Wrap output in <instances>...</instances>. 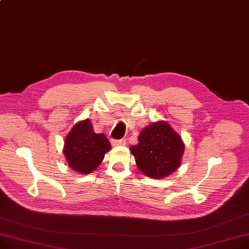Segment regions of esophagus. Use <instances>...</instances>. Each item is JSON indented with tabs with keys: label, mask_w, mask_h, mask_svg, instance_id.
<instances>
[{
	"label": "esophagus",
	"mask_w": 249,
	"mask_h": 249,
	"mask_svg": "<svg viewBox=\"0 0 249 249\" xmlns=\"http://www.w3.org/2000/svg\"><path fill=\"white\" fill-rule=\"evenodd\" d=\"M125 143H126V142H125L124 139H115V140H113V142H112V144H113L114 146L125 145Z\"/></svg>",
	"instance_id": "34e87169"
}]
</instances>
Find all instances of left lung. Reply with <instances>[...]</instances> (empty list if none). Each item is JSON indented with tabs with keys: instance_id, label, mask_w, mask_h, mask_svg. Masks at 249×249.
Returning a JSON list of instances; mask_svg holds the SVG:
<instances>
[{
	"instance_id": "obj_1",
	"label": "left lung",
	"mask_w": 249,
	"mask_h": 249,
	"mask_svg": "<svg viewBox=\"0 0 249 249\" xmlns=\"http://www.w3.org/2000/svg\"><path fill=\"white\" fill-rule=\"evenodd\" d=\"M181 136L166 121L142 129L138 143L130 147L140 172L150 178H165L181 165L184 153Z\"/></svg>"
}]
</instances>
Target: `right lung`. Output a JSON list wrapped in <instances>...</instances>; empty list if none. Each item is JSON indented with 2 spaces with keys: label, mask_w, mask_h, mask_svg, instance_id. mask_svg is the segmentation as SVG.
I'll return each mask as SVG.
<instances>
[{
  "label": "right lung",
  "mask_w": 249,
  "mask_h": 249,
  "mask_svg": "<svg viewBox=\"0 0 249 249\" xmlns=\"http://www.w3.org/2000/svg\"><path fill=\"white\" fill-rule=\"evenodd\" d=\"M111 143L104 133H95L89 119L75 124L65 138L64 155L68 166L80 174H89L98 168Z\"/></svg>",
  "instance_id": "add662e5"
}]
</instances>
